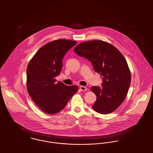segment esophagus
I'll list each match as a JSON object with an SVG mask.
<instances>
[{
  "label": "esophagus",
  "instance_id": "esophagus-1",
  "mask_svg": "<svg viewBox=\"0 0 153 153\" xmlns=\"http://www.w3.org/2000/svg\"><path fill=\"white\" fill-rule=\"evenodd\" d=\"M80 89L82 91H87V88L85 86H81L80 87Z\"/></svg>",
  "mask_w": 153,
  "mask_h": 153
}]
</instances>
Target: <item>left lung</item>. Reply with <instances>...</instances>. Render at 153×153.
<instances>
[{"label":"left lung","instance_id":"1","mask_svg":"<svg viewBox=\"0 0 153 153\" xmlns=\"http://www.w3.org/2000/svg\"><path fill=\"white\" fill-rule=\"evenodd\" d=\"M74 51L88 59L94 71L102 77V87L93 86L96 97L92 108L102 114L115 111L124 101L131 82L128 65L121 53L104 41H87L77 45Z\"/></svg>","mask_w":153,"mask_h":153}]
</instances>
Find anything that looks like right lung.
Segmentation results:
<instances>
[{"instance_id": "add662e5", "label": "right lung", "mask_w": 153, "mask_h": 153, "mask_svg": "<svg viewBox=\"0 0 153 153\" xmlns=\"http://www.w3.org/2000/svg\"><path fill=\"white\" fill-rule=\"evenodd\" d=\"M76 42L59 39L41 48L27 69V87L33 101L49 114L60 111L78 91L76 85L67 86L55 78L60 74L62 60Z\"/></svg>"}]
</instances>
